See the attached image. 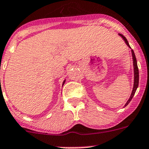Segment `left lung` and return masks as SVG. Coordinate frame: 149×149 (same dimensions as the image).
<instances>
[{"label":"left lung","mask_w":149,"mask_h":149,"mask_svg":"<svg viewBox=\"0 0 149 149\" xmlns=\"http://www.w3.org/2000/svg\"><path fill=\"white\" fill-rule=\"evenodd\" d=\"M119 35L120 36V37L123 38V40H124L125 42V44L127 45V46L129 47V48H130L131 49V47H130V45H129L128 42H127V39L125 38V37H124V36L123 35V34H119ZM131 53H132V57H133V71H134V83H133V90H132V92H131V94H130V97H129L128 100L127 101V102L125 103V104L124 107H126L127 104H128L129 103H130V102L131 101V100L133 99V96H134L135 93H136V90H137V88L138 86H139V68H138V65H137V61H136V55H135V53L134 52H133V49H131Z\"/></svg>","instance_id":"1"}]
</instances>
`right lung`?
Returning <instances> with one entry per match:
<instances>
[{
    "mask_svg": "<svg viewBox=\"0 0 149 149\" xmlns=\"http://www.w3.org/2000/svg\"><path fill=\"white\" fill-rule=\"evenodd\" d=\"M65 80H64V81H63V86L64 85V84H65Z\"/></svg>",
    "mask_w": 149,
    "mask_h": 149,
    "instance_id": "obj_1",
    "label": "right lung"
}]
</instances>
